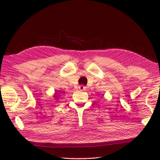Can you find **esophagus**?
I'll use <instances>...</instances> for the list:
<instances>
[{
	"instance_id": "esophagus-1",
	"label": "esophagus",
	"mask_w": 160,
	"mask_h": 160,
	"mask_svg": "<svg viewBox=\"0 0 160 160\" xmlns=\"http://www.w3.org/2000/svg\"><path fill=\"white\" fill-rule=\"evenodd\" d=\"M79 89L80 91H86L87 90V88L85 86H84L83 85H81L79 86Z\"/></svg>"
}]
</instances>
